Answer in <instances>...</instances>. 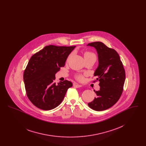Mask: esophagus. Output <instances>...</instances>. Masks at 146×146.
Listing matches in <instances>:
<instances>
[{
    "label": "esophagus",
    "mask_w": 146,
    "mask_h": 146,
    "mask_svg": "<svg viewBox=\"0 0 146 146\" xmlns=\"http://www.w3.org/2000/svg\"><path fill=\"white\" fill-rule=\"evenodd\" d=\"M74 86L76 87V88H80L82 86V85H79V84H74Z\"/></svg>",
    "instance_id": "1"
}]
</instances>
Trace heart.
Here are the masks:
<instances>
[{
    "instance_id": "1",
    "label": "heart",
    "mask_w": 146,
    "mask_h": 146,
    "mask_svg": "<svg viewBox=\"0 0 146 146\" xmlns=\"http://www.w3.org/2000/svg\"><path fill=\"white\" fill-rule=\"evenodd\" d=\"M84 56L85 60L88 59V58H94L96 60V56L95 55V54H94L93 52H90V51L85 52L84 54ZM70 55L69 56L68 58H70ZM75 78L79 81H83L84 80L83 75H82V74H76L75 76Z\"/></svg>"
}]
</instances>
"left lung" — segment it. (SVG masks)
Returning <instances> with one entry per match:
<instances>
[{
  "instance_id": "left-lung-1",
  "label": "left lung",
  "mask_w": 146,
  "mask_h": 146,
  "mask_svg": "<svg viewBox=\"0 0 146 146\" xmlns=\"http://www.w3.org/2000/svg\"><path fill=\"white\" fill-rule=\"evenodd\" d=\"M87 46L94 47L98 55V65L94 76L100 82V89L94 91L96 96L88 104L93 110L102 111L115 104L121 96L125 82V72L118 52L103 42H93Z\"/></svg>"
}]
</instances>
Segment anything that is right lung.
Instances as JSON below:
<instances>
[{"instance_id":"1","label":"right lung","mask_w":146,"mask_h":146,"mask_svg":"<svg viewBox=\"0 0 146 146\" xmlns=\"http://www.w3.org/2000/svg\"><path fill=\"white\" fill-rule=\"evenodd\" d=\"M74 46L48 45L32 56L25 70L23 80L27 95L39 109L51 110L62 102L72 82L56 84V73L63 67Z\"/></svg>"}]
</instances>
